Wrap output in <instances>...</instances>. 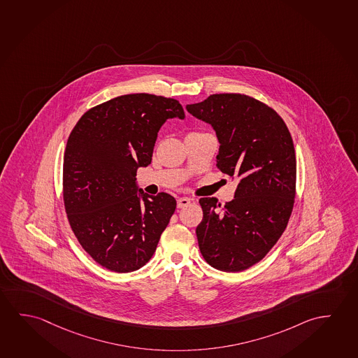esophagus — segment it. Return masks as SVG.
<instances>
[{
    "label": "esophagus",
    "mask_w": 358,
    "mask_h": 358,
    "mask_svg": "<svg viewBox=\"0 0 358 358\" xmlns=\"http://www.w3.org/2000/svg\"><path fill=\"white\" fill-rule=\"evenodd\" d=\"M189 204H190V199H178V208H179V209H182V208H185V206H187V205Z\"/></svg>",
    "instance_id": "obj_1"
}]
</instances>
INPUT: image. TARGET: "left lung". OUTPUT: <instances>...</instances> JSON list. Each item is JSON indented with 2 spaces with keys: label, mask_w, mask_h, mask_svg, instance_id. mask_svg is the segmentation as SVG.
<instances>
[{
  "label": "left lung",
  "mask_w": 358,
  "mask_h": 358,
  "mask_svg": "<svg viewBox=\"0 0 358 358\" xmlns=\"http://www.w3.org/2000/svg\"><path fill=\"white\" fill-rule=\"evenodd\" d=\"M187 110L213 125L220 143L216 166L238 182L235 198L222 210L215 198L199 200L203 209L196 227L199 249L214 268L244 271L273 249L294 209L292 136L271 107L246 94H210Z\"/></svg>",
  "instance_id": "left-lung-1"
}]
</instances>
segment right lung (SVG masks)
Segmentation results:
<instances>
[{
	"mask_svg": "<svg viewBox=\"0 0 358 358\" xmlns=\"http://www.w3.org/2000/svg\"><path fill=\"white\" fill-rule=\"evenodd\" d=\"M179 101L148 93L115 96L88 109L71 131L62 193L69 225L92 259L131 273L153 256L176 208L166 193H136L139 166L152 162L165 120L184 118Z\"/></svg>",
	"mask_w": 358,
	"mask_h": 358,
	"instance_id": "obj_1",
	"label": "right lung"
}]
</instances>
